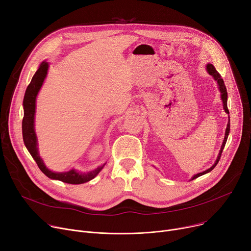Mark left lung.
<instances>
[{
  "mask_svg": "<svg viewBox=\"0 0 251 251\" xmlns=\"http://www.w3.org/2000/svg\"><path fill=\"white\" fill-rule=\"evenodd\" d=\"M207 72L209 73V75H211L214 77L215 80H217V83H218L219 90H220V93H221V99H222V102H223V108H224L225 112H226L227 114H229V110H228V108H227V91H226V87H225V83H224L223 78L221 77L220 74L216 71L215 66H214L213 64H211V63H208V64H207ZM229 132H230V117H229V121H228L227 128H226V132H225V137H224V140H223L221 149H220V152H219L218 157H217L215 163L213 164V166H211V168H210L209 170H207V171H205V172H203V173H200V174L195 175V176L192 177L191 180H193V179H195V178H197V177H199V176H203V175H205V174L210 173V172L215 168V166L217 165V163L219 162L220 157H221V154H222V151H223V149H224V147H225V144H226V141H227V138H228V135H229Z\"/></svg>",
  "mask_w": 251,
  "mask_h": 251,
  "instance_id": "obj_1",
  "label": "left lung"
}]
</instances>
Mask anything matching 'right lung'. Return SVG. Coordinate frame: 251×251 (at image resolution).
Instances as JSON below:
<instances>
[{
  "instance_id": "add662e5",
  "label": "right lung",
  "mask_w": 251,
  "mask_h": 251,
  "mask_svg": "<svg viewBox=\"0 0 251 251\" xmlns=\"http://www.w3.org/2000/svg\"><path fill=\"white\" fill-rule=\"evenodd\" d=\"M48 71V62L43 61L38 68L35 75H33L31 82L26 89L23 107H24V117L22 121V133L23 140L26 148L30 152L31 156L36 161L40 171L49 178L61 180L66 183H72V185H79V183L87 182L93 179L104 168L103 164L99 166L96 170L89 172L87 174H80L75 170H71L70 172L65 173H54L48 170L44 164L42 158L39 156L38 148H37V138L34 130V115H35V107H36V97L37 94L42 87V83L46 77Z\"/></svg>"
}]
</instances>
